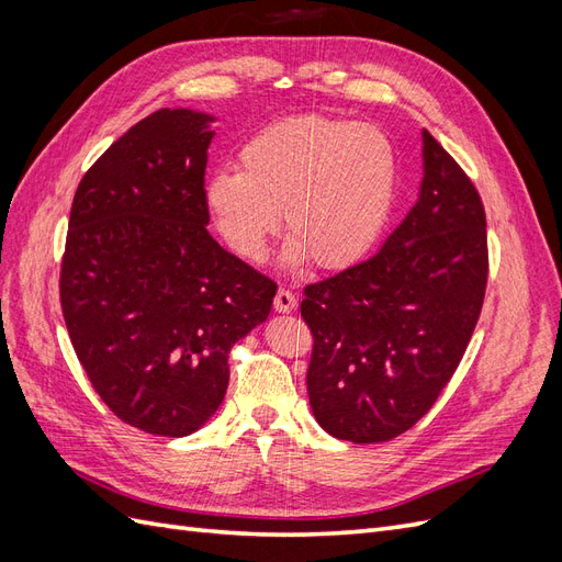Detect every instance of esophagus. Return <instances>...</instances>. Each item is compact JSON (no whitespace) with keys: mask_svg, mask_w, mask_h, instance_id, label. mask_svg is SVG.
Returning <instances> with one entry per match:
<instances>
[{"mask_svg":"<svg viewBox=\"0 0 562 562\" xmlns=\"http://www.w3.org/2000/svg\"><path fill=\"white\" fill-rule=\"evenodd\" d=\"M295 307H297V297L291 291H285V288H279V293L274 297V310L279 314H291Z\"/></svg>","mask_w":562,"mask_h":562,"instance_id":"34e87169","label":"esophagus"}]
</instances>
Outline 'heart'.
<instances>
[{
	"label": "heart",
	"instance_id": "1",
	"mask_svg": "<svg viewBox=\"0 0 562 562\" xmlns=\"http://www.w3.org/2000/svg\"><path fill=\"white\" fill-rule=\"evenodd\" d=\"M398 159L372 124L300 114L258 131L239 151V171L206 182V206L225 244L260 262L271 236H291L285 258L342 269L375 246L394 209Z\"/></svg>",
	"mask_w": 562,
	"mask_h": 562
}]
</instances>
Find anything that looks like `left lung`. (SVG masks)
<instances>
[{
	"label": "left lung",
	"mask_w": 562,
	"mask_h": 562,
	"mask_svg": "<svg viewBox=\"0 0 562 562\" xmlns=\"http://www.w3.org/2000/svg\"><path fill=\"white\" fill-rule=\"evenodd\" d=\"M417 203L372 258L304 288L316 422L351 443H384L417 424L462 361L487 283L479 190L422 131Z\"/></svg>",
	"instance_id": "8db88e82"
}]
</instances>
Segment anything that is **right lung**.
I'll use <instances>...</instances> for the list:
<instances>
[{"instance_id": "right-lung-1", "label": "right lung", "mask_w": 562, "mask_h": 562, "mask_svg": "<svg viewBox=\"0 0 562 562\" xmlns=\"http://www.w3.org/2000/svg\"><path fill=\"white\" fill-rule=\"evenodd\" d=\"M211 114L157 110L81 178L60 304L81 368L110 411L190 436L229 384L227 356L267 321L277 283L209 234Z\"/></svg>"}]
</instances>
